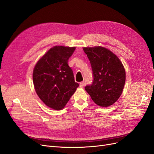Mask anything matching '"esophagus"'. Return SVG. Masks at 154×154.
Segmentation results:
<instances>
[{"label":"esophagus","instance_id":"1","mask_svg":"<svg viewBox=\"0 0 154 154\" xmlns=\"http://www.w3.org/2000/svg\"><path fill=\"white\" fill-rule=\"evenodd\" d=\"M85 82L83 81V82H80V87H81V88H83V87L85 86Z\"/></svg>","mask_w":154,"mask_h":154}]
</instances>
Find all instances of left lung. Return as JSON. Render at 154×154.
<instances>
[{"instance_id":"left-lung-1","label":"left lung","mask_w":154,"mask_h":154,"mask_svg":"<svg viewBox=\"0 0 154 154\" xmlns=\"http://www.w3.org/2000/svg\"><path fill=\"white\" fill-rule=\"evenodd\" d=\"M89 60L93 81L85 89L96 104L110 106L122 94L125 83V71L119 59L103 47L84 48Z\"/></svg>"}]
</instances>
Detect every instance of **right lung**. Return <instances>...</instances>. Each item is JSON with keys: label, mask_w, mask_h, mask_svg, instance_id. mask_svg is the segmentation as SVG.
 <instances>
[{"label": "right lung", "mask_w": 154, "mask_h": 154, "mask_svg": "<svg viewBox=\"0 0 154 154\" xmlns=\"http://www.w3.org/2000/svg\"><path fill=\"white\" fill-rule=\"evenodd\" d=\"M75 48L55 46L40 58L34 68L32 80L36 94L53 109H62L79 86L68 65Z\"/></svg>", "instance_id": "right-lung-1"}]
</instances>
